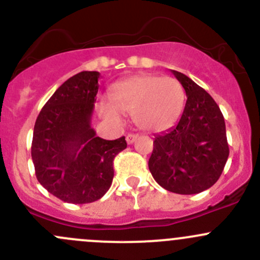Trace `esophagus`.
<instances>
[{
  "mask_svg": "<svg viewBox=\"0 0 260 260\" xmlns=\"http://www.w3.org/2000/svg\"><path fill=\"white\" fill-rule=\"evenodd\" d=\"M137 138H138V135H133V133H131V135H127L125 140H127L128 145H132V143L135 142V141L137 140Z\"/></svg>",
  "mask_w": 260,
  "mask_h": 260,
  "instance_id": "obj_1",
  "label": "esophagus"
}]
</instances>
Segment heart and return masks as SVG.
<instances>
[{"instance_id": "heart-1", "label": "heart", "mask_w": 260, "mask_h": 260, "mask_svg": "<svg viewBox=\"0 0 260 260\" xmlns=\"http://www.w3.org/2000/svg\"><path fill=\"white\" fill-rule=\"evenodd\" d=\"M112 103H102L104 117L118 120V112L131 115L140 129L162 132L174 125L185 106V90L179 80L153 74L135 75L115 83Z\"/></svg>"}]
</instances>
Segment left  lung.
<instances>
[{"label":"left lung","instance_id":"8db88e82","mask_svg":"<svg viewBox=\"0 0 260 260\" xmlns=\"http://www.w3.org/2000/svg\"><path fill=\"white\" fill-rule=\"evenodd\" d=\"M172 73L187 99L176 127L154 137L148 169L167 191L192 195L219 180L229 157L226 129L210 94L182 73Z\"/></svg>","mask_w":260,"mask_h":260}]
</instances>
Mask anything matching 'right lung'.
Segmentation results:
<instances>
[{
    "mask_svg": "<svg viewBox=\"0 0 260 260\" xmlns=\"http://www.w3.org/2000/svg\"><path fill=\"white\" fill-rule=\"evenodd\" d=\"M99 78L98 72L69 78L46 102L34 127L36 179L65 203L99 200L113 181L114 157L127 148L124 137L107 141L91 128Z\"/></svg>",
    "mask_w": 260,
    "mask_h": 260,
    "instance_id": "1",
    "label": "right lung"
}]
</instances>
